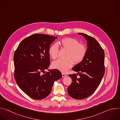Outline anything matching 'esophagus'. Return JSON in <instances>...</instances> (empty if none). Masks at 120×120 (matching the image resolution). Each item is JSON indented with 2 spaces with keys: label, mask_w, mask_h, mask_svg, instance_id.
I'll list each match as a JSON object with an SVG mask.
<instances>
[{
  "label": "esophagus",
  "mask_w": 120,
  "mask_h": 120,
  "mask_svg": "<svg viewBox=\"0 0 120 120\" xmlns=\"http://www.w3.org/2000/svg\"><path fill=\"white\" fill-rule=\"evenodd\" d=\"M62 76L63 77H65V76H66L67 75H66V74H64V73H62Z\"/></svg>",
  "instance_id": "1"
}]
</instances>
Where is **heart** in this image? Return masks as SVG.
I'll return each instance as SVG.
<instances>
[{
	"instance_id": "1",
	"label": "heart",
	"mask_w": 120,
	"mask_h": 120,
	"mask_svg": "<svg viewBox=\"0 0 120 120\" xmlns=\"http://www.w3.org/2000/svg\"><path fill=\"white\" fill-rule=\"evenodd\" d=\"M59 44L62 48L67 50L64 59H59L52 64L54 68L61 72H65L72 66L73 61L76 64L82 61L87 52L84 45L79 43L74 38L67 37L62 38ZM59 47L56 44L51 45L49 49V54L53 59H56L58 56Z\"/></svg>"
}]
</instances>
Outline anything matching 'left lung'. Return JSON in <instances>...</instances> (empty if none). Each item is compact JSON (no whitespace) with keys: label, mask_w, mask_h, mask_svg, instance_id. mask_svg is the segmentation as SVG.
Listing matches in <instances>:
<instances>
[{"label":"left lung","mask_w":120,"mask_h":120,"mask_svg":"<svg viewBox=\"0 0 120 120\" xmlns=\"http://www.w3.org/2000/svg\"><path fill=\"white\" fill-rule=\"evenodd\" d=\"M78 34L86 39L88 48L82 61L72 69L77 74L68 75L72 82L67 92L73 98L81 100L92 95L99 85L105 73V52L95 38L84 33Z\"/></svg>","instance_id":"obj_1"}]
</instances>
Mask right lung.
I'll return each instance as SVG.
<instances>
[{
  "instance_id": "obj_1",
  "label": "right lung",
  "mask_w": 120,
  "mask_h": 120,
  "mask_svg": "<svg viewBox=\"0 0 120 120\" xmlns=\"http://www.w3.org/2000/svg\"><path fill=\"white\" fill-rule=\"evenodd\" d=\"M56 38L45 34H33L23 40L15 52V79L19 88L33 99L46 97L54 82L62 77L61 72L56 69L45 72L50 63V45Z\"/></svg>"
}]
</instances>
